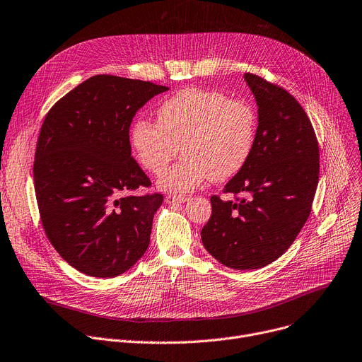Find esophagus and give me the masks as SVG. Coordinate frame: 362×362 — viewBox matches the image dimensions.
<instances>
[{
	"instance_id": "esophagus-1",
	"label": "esophagus",
	"mask_w": 362,
	"mask_h": 362,
	"mask_svg": "<svg viewBox=\"0 0 362 362\" xmlns=\"http://www.w3.org/2000/svg\"><path fill=\"white\" fill-rule=\"evenodd\" d=\"M165 202L168 204H181L188 202V197L185 196H177V194H168V196L165 197Z\"/></svg>"
}]
</instances>
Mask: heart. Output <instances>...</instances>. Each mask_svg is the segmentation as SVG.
I'll use <instances>...</instances> for the list:
<instances>
[{"label": "heart", "instance_id": "obj_1", "mask_svg": "<svg viewBox=\"0 0 362 362\" xmlns=\"http://www.w3.org/2000/svg\"><path fill=\"white\" fill-rule=\"evenodd\" d=\"M158 120H136L130 141L139 162L152 174H160L181 145L184 158L159 178V187L168 191L188 192L209 178H232L255 146V108L220 91L184 88L162 101Z\"/></svg>", "mask_w": 362, "mask_h": 362}]
</instances>
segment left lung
Listing matches in <instances>:
<instances>
[{"label": "left lung", "mask_w": 362, "mask_h": 362, "mask_svg": "<svg viewBox=\"0 0 362 362\" xmlns=\"http://www.w3.org/2000/svg\"><path fill=\"white\" fill-rule=\"evenodd\" d=\"M258 105L255 146L225 192L238 202L210 199L202 229L206 251L233 269H258L291 246L312 211L319 182V145L297 100L264 78L245 74Z\"/></svg>", "instance_id": "left-lung-1"}]
</instances>
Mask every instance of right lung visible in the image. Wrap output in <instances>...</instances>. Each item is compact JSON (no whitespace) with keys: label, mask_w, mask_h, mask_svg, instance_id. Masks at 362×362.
I'll return each mask as SVG.
<instances>
[{"label":"right lung","mask_w":362,"mask_h":362,"mask_svg":"<svg viewBox=\"0 0 362 362\" xmlns=\"http://www.w3.org/2000/svg\"><path fill=\"white\" fill-rule=\"evenodd\" d=\"M168 87L95 75L45 117L33 177L42 225L58 254L79 272L113 278L146 252L159 192L132 158L129 129L139 108Z\"/></svg>","instance_id":"add662e5"}]
</instances>
